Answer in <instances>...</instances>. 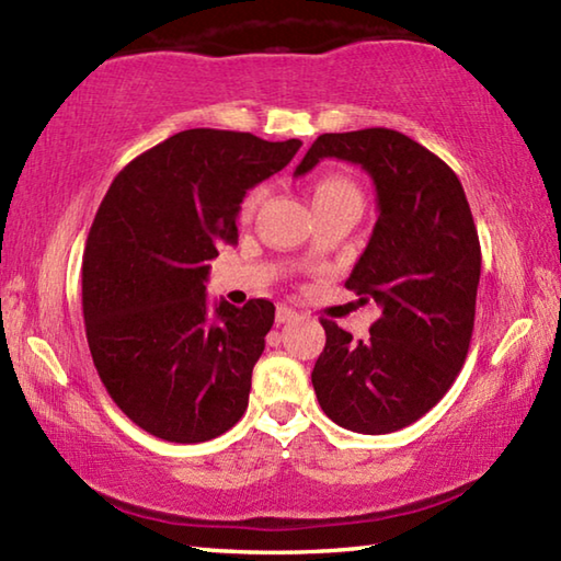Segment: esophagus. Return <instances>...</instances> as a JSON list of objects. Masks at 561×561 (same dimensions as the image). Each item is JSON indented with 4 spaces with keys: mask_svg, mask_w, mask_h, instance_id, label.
Instances as JSON below:
<instances>
[{
    "mask_svg": "<svg viewBox=\"0 0 561 561\" xmlns=\"http://www.w3.org/2000/svg\"><path fill=\"white\" fill-rule=\"evenodd\" d=\"M297 317H299L297 309L287 307V304H279L277 307V324H287V321H294Z\"/></svg>",
    "mask_w": 561,
    "mask_h": 561,
    "instance_id": "34e87169",
    "label": "esophagus"
}]
</instances>
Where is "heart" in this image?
Wrapping results in <instances>:
<instances>
[{
    "label": "heart",
    "instance_id": "b5f03b06",
    "mask_svg": "<svg viewBox=\"0 0 561 561\" xmlns=\"http://www.w3.org/2000/svg\"><path fill=\"white\" fill-rule=\"evenodd\" d=\"M344 197H356V201H360L356 185L348 183L346 178L324 175V178L317 180L314 187H311V201H314V207L329 205V203H334V201H344ZM257 203H260V190H254V193H250V195L244 197L242 215L250 217L254 213V207H257Z\"/></svg>",
    "mask_w": 561,
    "mask_h": 561
}]
</instances>
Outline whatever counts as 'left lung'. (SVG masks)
Returning a JSON list of instances; mask_svg holds the SVG:
<instances>
[{
  "label": "left lung",
  "mask_w": 561,
  "mask_h": 561,
  "mask_svg": "<svg viewBox=\"0 0 561 561\" xmlns=\"http://www.w3.org/2000/svg\"><path fill=\"white\" fill-rule=\"evenodd\" d=\"M321 158L374 178L378 220L346 279L378 319L366 341L321 319L327 344L311 383L341 428L381 435L415 423L448 393L468 356L480 284V240L458 175L391 128L324 133L294 175Z\"/></svg>",
  "instance_id": "1"
}]
</instances>
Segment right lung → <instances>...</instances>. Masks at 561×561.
I'll use <instances>...</instances> for the list:
<instances>
[{"mask_svg": "<svg viewBox=\"0 0 561 561\" xmlns=\"http://www.w3.org/2000/svg\"><path fill=\"white\" fill-rule=\"evenodd\" d=\"M299 140L190 128L133 158L93 217L81 267L93 366L123 413L170 443L213 440L240 421L274 304L210 309V260L237 244L244 193Z\"/></svg>", "mask_w": 561, "mask_h": 561, "instance_id": "add662e5", "label": "right lung"}]
</instances>
